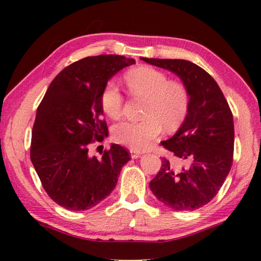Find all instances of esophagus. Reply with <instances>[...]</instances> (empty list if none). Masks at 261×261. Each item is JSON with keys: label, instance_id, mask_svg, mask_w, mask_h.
<instances>
[{"label": "esophagus", "instance_id": "1", "mask_svg": "<svg viewBox=\"0 0 261 261\" xmlns=\"http://www.w3.org/2000/svg\"><path fill=\"white\" fill-rule=\"evenodd\" d=\"M130 153H131V158L132 159H138L141 156V153L139 150H136V149H130Z\"/></svg>", "mask_w": 261, "mask_h": 261}]
</instances>
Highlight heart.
Returning a JSON list of instances; mask_svg holds the SVG:
<instances>
[{"instance_id":"heart-1","label":"heart","mask_w":261,"mask_h":261,"mask_svg":"<svg viewBox=\"0 0 261 261\" xmlns=\"http://www.w3.org/2000/svg\"><path fill=\"white\" fill-rule=\"evenodd\" d=\"M130 93L146 99L140 122L123 121L113 126L112 137L117 144L132 149H147L162 134L174 131L182 124L189 110V92L181 82L169 80L168 75L150 66H139L124 74ZM103 112L111 118L122 114L123 97L113 81L106 83L100 94Z\"/></svg>"}]
</instances>
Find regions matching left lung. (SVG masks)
Instances as JSON below:
<instances>
[{"instance_id": "8db88e82", "label": "left lung", "mask_w": 261, "mask_h": 261, "mask_svg": "<svg viewBox=\"0 0 261 261\" xmlns=\"http://www.w3.org/2000/svg\"><path fill=\"white\" fill-rule=\"evenodd\" d=\"M180 77L191 97L187 116L162 146L174 160L149 182L160 202L176 211H193L215 197L233 164V114L219 85L200 66L184 59L141 58Z\"/></svg>"}]
</instances>
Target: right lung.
Wrapping results in <instances>:
<instances>
[{"mask_svg":"<svg viewBox=\"0 0 261 261\" xmlns=\"http://www.w3.org/2000/svg\"><path fill=\"white\" fill-rule=\"evenodd\" d=\"M136 64L116 55L87 57L57 75L41 101L32 132L31 160L52 201L72 211L91 209L115 188L130 153L112 144L100 159L89 146L108 136L100 94L112 76Z\"/></svg>","mask_w":261,"mask_h":261,"instance_id":"obj_1","label":"right lung"}]
</instances>
